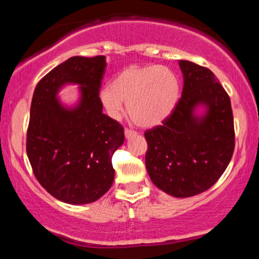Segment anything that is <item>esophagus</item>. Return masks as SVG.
<instances>
[{
	"mask_svg": "<svg viewBox=\"0 0 259 259\" xmlns=\"http://www.w3.org/2000/svg\"><path fill=\"white\" fill-rule=\"evenodd\" d=\"M124 134H125V138L126 139H130V138H133V136H135L136 135V132H134V130H132V129H126L124 130Z\"/></svg>",
	"mask_w": 259,
	"mask_h": 259,
	"instance_id": "obj_1",
	"label": "esophagus"
}]
</instances>
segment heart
<instances>
[{
    "mask_svg": "<svg viewBox=\"0 0 259 259\" xmlns=\"http://www.w3.org/2000/svg\"><path fill=\"white\" fill-rule=\"evenodd\" d=\"M180 99V81L173 70L160 65L129 67L99 92L108 117L118 119L126 102L127 114L140 126H156L165 120Z\"/></svg>",
    "mask_w": 259,
    "mask_h": 259,
    "instance_id": "heart-1",
    "label": "heart"
}]
</instances>
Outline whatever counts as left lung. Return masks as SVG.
<instances>
[{
    "instance_id": "1",
    "label": "left lung",
    "mask_w": 259,
    "mask_h": 259,
    "mask_svg": "<svg viewBox=\"0 0 259 259\" xmlns=\"http://www.w3.org/2000/svg\"><path fill=\"white\" fill-rule=\"evenodd\" d=\"M179 65L181 99L162 125L145 133V162L154 185L184 198L206 191L222 177L233 157L235 133L230 99L214 74L189 61Z\"/></svg>"
}]
</instances>
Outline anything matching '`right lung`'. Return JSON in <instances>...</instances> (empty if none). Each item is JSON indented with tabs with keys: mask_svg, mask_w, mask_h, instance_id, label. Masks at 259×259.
Segmentation results:
<instances>
[{
	"mask_svg": "<svg viewBox=\"0 0 259 259\" xmlns=\"http://www.w3.org/2000/svg\"><path fill=\"white\" fill-rule=\"evenodd\" d=\"M106 57H70L38 81L32 95L26 153L41 186L57 200L86 204L99 200L114 180L112 156L124 129L102 113L99 101ZM79 85L80 99L64 106L57 95Z\"/></svg>",
	"mask_w": 259,
	"mask_h": 259,
	"instance_id": "1",
	"label": "right lung"
}]
</instances>
